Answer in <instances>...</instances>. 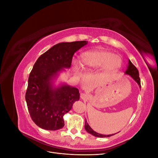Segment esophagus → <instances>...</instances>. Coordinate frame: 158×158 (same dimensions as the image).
Listing matches in <instances>:
<instances>
[{
	"instance_id": "34e87169",
	"label": "esophagus",
	"mask_w": 158,
	"mask_h": 158,
	"mask_svg": "<svg viewBox=\"0 0 158 158\" xmlns=\"http://www.w3.org/2000/svg\"><path fill=\"white\" fill-rule=\"evenodd\" d=\"M85 95H85V94H81V98H84L85 97Z\"/></svg>"
}]
</instances>
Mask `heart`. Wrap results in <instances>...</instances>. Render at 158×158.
I'll return each mask as SVG.
<instances>
[{"instance_id": "1", "label": "heart", "mask_w": 158, "mask_h": 158, "mask_svg": "<svg viewBox=\"0 0 158 158\" xmlns=\"http://www.w3.org/2000/svg\"><path fill=\"white\" fill-rule=\"evenodd\" d=\"M82 65L78 61H73L74 70L80 73L82 67L85 69H96L101 68L103 70L113 72L121 67L122 60L117 55L106 50H94L85 52L81 55Z\"/></svg>"}]
</instances>
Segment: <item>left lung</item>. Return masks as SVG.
<instances>
[{
  "instance_id": "8db88e82",
  "label": "left lung",
  "mask_w": 158,
  "mask_h": 158,
  "mask_svg": "<svg viewBox=\"0 0 158 158\" xmlns=\"http://www.w3.org/2000/svg\"><path fill=\"white\" fill-rule=\"evenodd\" d=\"M125 74H127L128 76H130L135 81V82L138 84L139 85L140 88H141V85H140V80L139 78V73H138V70H137V69L135 67V65H134L132 63L131 61L128 59V66H127V70L125 73ZM85 131H86L90 135H92L95 137H99V138H105V137H109L111 136H113L114 135H115V134H112V135H102V134H99L98 133L95 131H94L93 129L90 127V126L89 125V124L88 123L86 119H85Z\"/></svg>"
}]
</instances>
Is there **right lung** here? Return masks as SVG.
I'll return each mask as SVG.
<instances>
[{
  "mask_svg": "<svg viewBox=\"0 0 158 158\" xmlns=\"http://www.w3.org/2000/svg\"><path fill=\"white\" fill-rule=\"evenodd\" d=\"M87 41L63 42L41 55L28 78L26 101L31 119L40 128L56 131L64 126L63 117L80 99L78 88L65 82L56 84L64 69H70L73 56Z\"/></svg>",
  "mask_w": 158,
  "mask_h": 158,
  "instance_id": "right-lung-1",
  "label": "right lung"
}]
</instances>
